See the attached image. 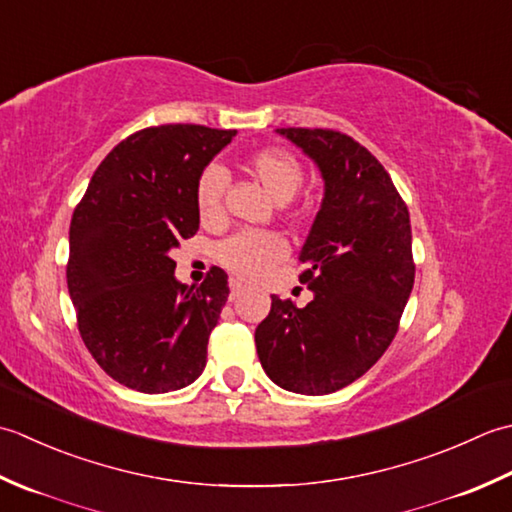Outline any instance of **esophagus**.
I'll return each instance as SVG.
<instances>
[{
  "label": "esophagus",
  "instance_id": "34e87169",
  "mask_svg": "<svg viewBox=\"0 0 512 512\" xmlns=\"http://www.w3.org/2000/svg\"><path fill=\"white\" fill-rule=\"evenodd\" d=\"M243 285L238 283V280H229V300H236V298H241L243 296Z\"/></svg>",
  "mask_w": 512,
  "mask_h": 512
}]
</instances>
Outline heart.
<instances>
[{"label": "heart", "instance_id": "heart-1", "mask_svg": "<svg viewBox=\"0 0 512 512\" xmlns=\"http://www.w3.org/2000/svg\"><path fill=\"white\" fill-rule=\"evenodd\" d=\"M247 172L265 187L276 203H287L296 196L305 170L294 154L280 148H265L249 156ZM225 192V174L216 165L205 168L196 181V207L203 221H216L221 216ZM287 254V243L278 234L247 232L227 238L218 247V260L243 280H258L278 265Z\"/></svg>", "mask_w": 512, "mask_h": 512}]
</instances>
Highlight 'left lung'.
Here are the masks:
<instances>
[{
  "mask_svg": "<svg viewBox=\"0 0 512 512\" xmlns=\"http://www.w3.org/2000/svg\"><path fill=\"white\" fill-rule=\"evenodd\" d=\"M276 132L316 163L325 194L298 256L314 300L298 309L271 296L256 351L280 389L327 395L367 373L398 333L415 280L409 210L380 161L347 134Z\"/></svg>",
  "mask_w": 512,
  "mask_h": 512,
  "instance_id": "8db88e82",
  "label": "left lung"
}]
</instances>
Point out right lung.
I'll use <instances>...</instances> for the list:
<instances>
[{
    "mask_svg": "<svg viewBox=\"0 0 512 512\" xmlns=\"http://www.w3.org/2000/svg\"><path fill=\"white\" fill-rule=\"evenodd\" d=\"M234 137L187 123L132 134L101 161L72 214L66 278L79 333L123 387L170 393L205 369L227 274L214 267L187 287L172 249L198 232L196 181Z\"/></svg>",
    "mask_w": 512,
    "mask_h": 512,
    "instance_id": "1",
    "label": "right lung"
}]
</instances>
